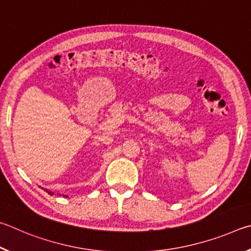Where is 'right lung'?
Wrapping results in <instances>:
<instances>
[{
  "instance_id": "obj_1",
  "label": "right lung",
  "mask_w": 251,
  "mask_h": 251,
  "mask_svg": "<svg viewBox=\"0 0 251 251\" xmlns=\"http://www.w3.org/2000/svg\"><path fill=\"white\" fill-rule=\"evenodd\" d=\"M43 190H45V192H47L48 194L50 195H54V193H52L51 191H50V190H47V188H43ZM57 195H59V196H64V197H68V195H64V194H57Z\"/></svg>"
}]
</instances>
